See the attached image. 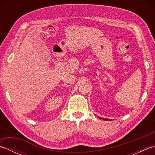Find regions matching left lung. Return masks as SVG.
Masks as SVG:
<instances>
[{"label": "left lung", "instance_id": "1", "mask_svg": "<svg viewBox=\"0 0 155 155\" xmlns=\"http://www.w3.org/2000/svg\"><path fill=\"white\" fill-rule=\"evenodd\" d=\"M99 118H101L99 117ZM103 119H104V120H108V119H107V118H103Z\"/></svg>", "mask_w": 155, "mask_h": 155}]
</instances>
